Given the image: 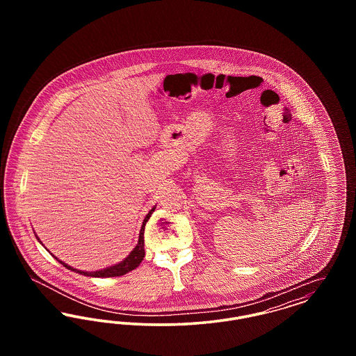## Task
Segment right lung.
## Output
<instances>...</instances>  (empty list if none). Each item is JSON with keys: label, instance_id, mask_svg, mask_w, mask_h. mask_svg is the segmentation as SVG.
<instances>
[{"label": "right lung", "instance_id": "right-lung-1", "mask_svg": "<svg viewBox=\"0 0 356 356\" xmlns=\"http://www.w3.org/2000/svg\"><path fill=\"white\" fill-rule=\"evenodd\" d=\"M153 211H154V207L148 212V215L145 216V219L143 221V225H141V229H140V235H138V243H137L135 250H134L131 254H128V257H125L121 263L116 264V266H112V267L105 268V270H102V271L84 272L70 267L68 264H65L64 261L58 260L56 256H54V257H56L64 267H67L68 270H70V271L77 272V273H81V275H85V276H92V277H115V276L125 275L127 272L132 271V270H135L136 267H138V264H140V263L143 261V259H144V254H145V251H144V229H145V224H147V221L149 220Z\"/></svg>", "mask_w": 356, "mask_h": 356}]
</instances>
